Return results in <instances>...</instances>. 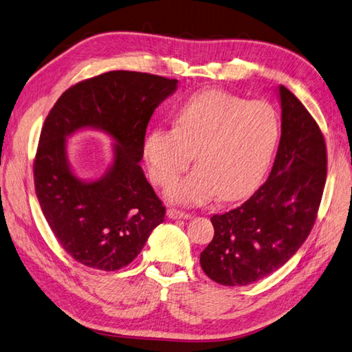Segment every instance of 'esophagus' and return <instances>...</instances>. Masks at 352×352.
Segmentation results:
<instances>
[{
  "label": "esophagus",
  "mask_w": 352,
  "mask_h": 352,
  "mask_svg": "<svg viewBox=\"0 0 352 352\" xmlns=\"http://www.w3.org/2000/svg\"><path fill=\"white\" fill-rule=\"evenodd\" d=\"M168 218L169 219H188L190 213L181 212V210H177V209H169L168 210Z\"/></svg>",
  "instance_id": "34e87169"
}]
</instances>
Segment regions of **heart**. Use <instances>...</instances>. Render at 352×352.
Listing matches in <instances>:
<instances>
[{
    "label": "heart",
    "instance_id": "obj_1",
    "mask_svg": "<svg viewBox=\"0 0 352 352\" xmlns=\"http://www.w3.org/2000/svg\"><path fill=\"white\" fill-rule=\"evenodd\" d=\"M279 139L275 108L223 90L188 98L174 116V129L144 138L143 157L156 184L169 186L196 153L195 171L168 190L174 201L195 205L218 192L238 200L252 192L267 171Z\"/></svg>",
    "mask_w": 352,
    "mask_h": 352
}]
</instances>
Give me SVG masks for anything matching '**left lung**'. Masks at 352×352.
Here are the masks:
<instances>
[{"mask_svg":"<svg viewBox=\"0 0 352 352\" xmlns=\"http://www.w3.org/2000/svg\"><path fill=\"white\" fill-rule=\"evenodd\" d=\"M278 96L280 140L269 178L243 205L210 218L214 235L200 265L221 285H248L274 274L302 245L319 210L324 138L296 95L279 86Z\"/></svg>","mask_w":352,"mask_h":352,"instance_id":"obj_1","label":"left lung"}]
</instances>
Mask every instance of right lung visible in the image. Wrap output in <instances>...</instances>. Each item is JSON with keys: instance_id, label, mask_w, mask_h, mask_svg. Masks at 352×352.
<instances>
[{"instance_id": "right-lung-1", "label": "right lung", "mask_w": 352, "mask_h": 352, "mask_svg": "<svg viewBox=\"0 0 352 352\" xmlns=\"http://www.w3.org/2000/svg\"><path fill=\"white\" fill-rule=\"evenodd\" d=\"M178 80L138 72H109L67 89L43 122L33 164L43 217L78 263L114 272L130 265L164 222L165 206L139 162L146 127ZM85 128L115 142L113 162L98 180L73 173L66 139Z\"/></svg>"}]
</instances>
